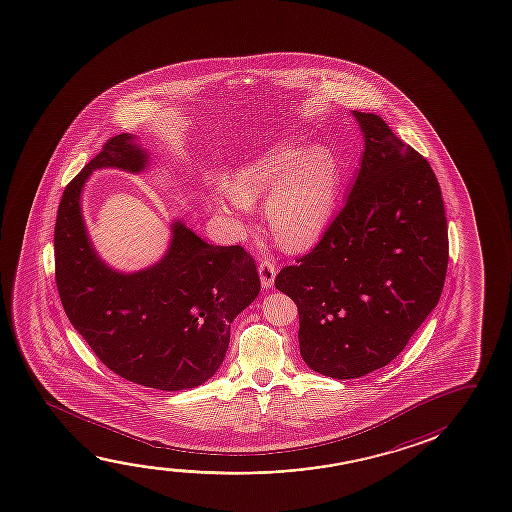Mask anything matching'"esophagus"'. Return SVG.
<instances>
[{"label": "esophagus", "mask_w": 512, "mask_h": 512, "mask_svg": "<svg viewBox=\"0 0 512 512\" xmlns=\"http://www.w3.org/2000/svg\"><path fill=\"white\" fill-rule=\"evenodd\" d=\"M260 284L264 289H271L275 285L276 266L271 260H260L259 264Z\"/></svg>", "instance_id": "obj_1"}]
</instances>
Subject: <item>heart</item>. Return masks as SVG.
Masks as SVG:
<instances>
[{"label":"heart","instance_id":"b5f03b06","mask_svg":"<svg viewBox=\"0 0 512 512\" xmlns=\"http://www.w3.org/2000/svg\"><path fill=\"white\" fill-rule=\"evenodd\" d=\"M339 188V161L328 147L278 142L232 173L213 198L221 213L243 220L252 211L250 202L268 196L266 220L276 243L303 252L330 227Z\"/></svg>","mask_w":512,"mask_h":512}]
</instances>
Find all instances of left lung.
<instances>
[{
    "label": "left lung",
    "instance_id": "1",
    "mask_svg": "<svg viewBox=\"0 0 512 512\" xmlns=\"http://www.w3.org/2000/svg\"><path fill=\"white\" fill-rule=\"evenodd\" d=\"M346 204L312 252L276 276L298 305L299 353L333 379L394 360L440 301L449 232L440 184L417 150L374 113Z\"/></svg>",
    "mask_w": 512,
    "mask_h": 512
}]
</instances>
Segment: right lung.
<instances>
[{
	"label": "right lung",
	"mask_w": 512,
	"mask_h": 512,
	"mask_svg": "<svg viewBox=\"0 0 512 512\" xmlns=\"http://www.w3.org/2000/svg\"><path fill=\"white\" fill-rule=\"evenodd\" d=\"M149 150L117 134L63 191L55 225L56 287L63 310L97 358L136 385L177 392L220 369L230 323L259 296L252 255L243 246L205 243L182 220L170 225L165 255L124 273L108 266L88 236L81 193L90 173H143Z\"/></svg>",
	"instance_id": "add662e5"
}]
</instances>
